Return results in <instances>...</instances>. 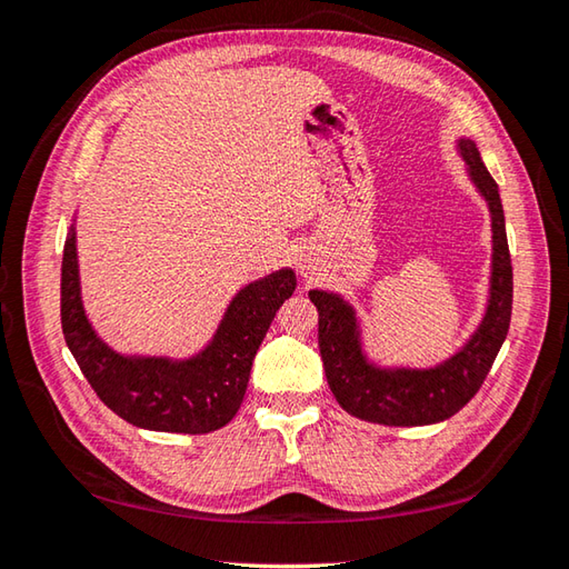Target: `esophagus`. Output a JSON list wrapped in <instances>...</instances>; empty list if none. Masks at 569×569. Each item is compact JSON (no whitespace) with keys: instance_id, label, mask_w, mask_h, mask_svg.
Here are the masks:
<instances>
[{"instance_id":"34e87169","label":"esophagus","mask_w":569,"mask_h":569,"mask_svg":"<svg viewBox=\"0 0 569 569\" xmlns=\"http://www.w3.org/2000/svg\"><path fill=\"white\" fill-rule=\"evenodd\" d=\"M298 271L303 273V276H312L318 271V259H316V253H310V251H303L298 257Z\"/></svg>"}]
</instances>
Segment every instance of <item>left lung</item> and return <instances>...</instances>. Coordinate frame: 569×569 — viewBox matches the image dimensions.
Returning <instances> with one entry per match:
<instances>
[{"label": "left lung", "instance_id": "obj_1", "mask_svg": "<svg viewBox=\"0 0 569 569\" xmlns=\"http://www.w3.org/2000/svg\"><path fill=\"white\" fill-rule=\"evenodd\" d=\"M471 183L489 204L491 214V281L489 303L479 328L465 347L450 359L430 369L377 367L361 349V332L355 308L342 296L310 291L318 318V345L330 389L349 416L379 422V426H430L452 418L465 408L497 359L509 335L513 303V269L509 241H506L503 208L499 186L481 161L477 143L459 139Z\"/></svg>", "mask_w": 569, "mask_h": 569}]
</instances>
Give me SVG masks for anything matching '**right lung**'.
Segmentation results:
<instances>
[{"instance_id": "right-lung-1", "label": "right lung", "mask_w": 569, "mask_h": 569, "mask_svg": "<svg viewBox=\"0 0 569 569\" xmlns=\"http://www.w3.org/2000/svg\"><path fill=\"white\" fill-rule=\"evenodd\" d=\"M293 291L296 273L273 271L241 288L196 357H124L100 340L84 316L76 227H70L60 269V325L84 379L119 418L143 430L202 435L237 416L257 349Z\"/></svg>"}]
</instances>
